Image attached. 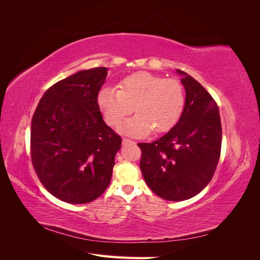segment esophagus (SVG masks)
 Here are the masks:
<instances>
[{
  "mask_svg": "<svg viewBox=\"0 0 260 260\" xmlns=\"http://www.w3.org/2000/svg\"><path fill=\"white\" fill-rule=\"evenodd\" d=\"M122 144H123V145H128V144H136V142H135V141H132V140H129V139H127V138H123V139H122Z\"/></svg>",
  "mask_w": 260,
  "mask_h": 260,
  "instance_id": "esophagus-1",
  "label": "esophagus"
}]
</instances>
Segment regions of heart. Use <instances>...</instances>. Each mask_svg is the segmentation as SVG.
<instances>
[{
    "label": "heart",
    "mask_w": 260,
    "mask_h": 260,
    "mask_svg": "<svg viewBox=\"0 0 260 260\" xmlns=\"http://www.w3.org/2000/svg\"><path fill=\"white\" fill-rule=\"evenodd\" d=\"M98 105L111 127H119L133 111L137 114L123 125L122 131L132 137L162 133L180 120L185 106L183 86L178 80L140 72L124 77L116 89H102Z\"/></svg>",
    "instance_id": "b5f03b06"
}]
</instances>
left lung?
<instances>
[{
  "instance_id": "left-lung-1",
  "label": "left lung",
  "mask_w": 260,
  "mask_h": 260,
  "mask_svg": "<svg viewBox=\"0 0 260 260\" xmlns=\"http://www.w3.org/2000/svg\"><path fill=\"white\" fill-rule=\"evenodd\" d=\"M182 77L185 106L174 128L152 143H139L140 168L151 190L167 201L198 195L214 177L221 151V121L214 99L190 75Z\"/></svg>"
}]
</instances>
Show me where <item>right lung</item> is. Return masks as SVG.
<instances>
[{
    "label": "right lung",
    "mask_w": 260,
    "mask_h": 260,
    "mask_svg": "<svg viewBox=\"0 0 260 260\" xmlns=\"http://www.w3.org/2000/svg\"><path fill=\"white\" fill-rule=\"evenodd\" d=\"M107 70H80L53 84L34 114L31 160L44 187L62 202H92L111 183L121 138L98 105Z\"/></svg>",
    "instance_id": "obj_1"
}]
</instances>
